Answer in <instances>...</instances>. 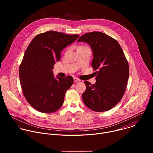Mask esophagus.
I'll return each instance as SVG.
<instances>
[{"label":"esophagus","instance_id":"34e87169","mask_svg":"<svg viewBox=\"0 0 153 153\" xmlns=\"http://www.w3.org/2000/svg\"><path fill=\"white\" fill-rule=\"evenodd\" d=\"M74 82H80V80L79 79L77 78V77H74Z\"/></svg>","mask_w":153,"mask_h":153}]
</instances>
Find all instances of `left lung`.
Here are the masks:
<instances>
[{
  "mask_svg": "<svg viewBox=\"0 0 153 153\" xmlns=\"http://www.w3.org/2000/svg\"><path fill=\"white\" fill-rule=\"evenodd\" d=\"M77 42L91 46L94 56L91 66L97 74L96 83L84 81L83 101L94 111L110 110L120 101L126 88L129 71L123 51L116 39L102 32L86 33Z\"/></svg>",
  "mask_w": 153,
  "mask_h": 153,
  "instance_id": "8db88e82",
  "label": "left lung"
}]
</instances>
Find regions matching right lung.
Segmentation results:
<instances>
[{
  "label": "right lung",
  "instance_id": "1",
  "mask_svg": "<svg viewBox=\"0 0 153 153\" xmlns=\"http://www.w3.org/2000/svg\"><path fill=\"white\" fill-rule=\"evenodd\" d=\"M79 37L48 31L36 36L27 47L19 67V78L24 96L37 111L51 113L62 106L74 80L71 76L56 79L51 70L60 59L61 51Z\"/></svg>",
  "mask_w": 153,
  "mask_h": 153
}]
</instances>
